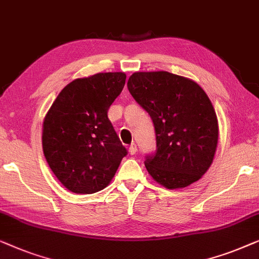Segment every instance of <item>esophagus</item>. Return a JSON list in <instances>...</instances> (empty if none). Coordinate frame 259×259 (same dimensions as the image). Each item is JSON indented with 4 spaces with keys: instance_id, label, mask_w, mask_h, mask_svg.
Returning a JSON list of instances; mask_svg holds the SVG:
<instances>
[{
    "instance_id": "esophagus-1",
    "label": "esophagus",
    "mask_w": 259,
    "mask_h": 259,
    "mask_svg": "<svg viewBox=\"0 0 259 259\" xmlns=\"http://www.w3.org/2000/svg\"><path fill=\"white\" fill-rule=\"evenodd\" d=\"M136 152H137V145L135 144V143H133L129 147V154L130 155H135V154H136Z\"/></svg>"
}]
</instances>
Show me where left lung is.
<instances>
[{
    "instance_id": "1",
    "label": "left lung",
    "mask_w": 259,
    "mask_h": 259,
    "mask_svg": "<svg viewBox=\"0 0 259 259\" xmlns=\"http://www.w3.org/2000/svg\"><path fill=\"white\" fill-rule=\"evenodd\" d=\"M128 89L154 122L157 148L144 162L150 176L171 190L198 181L218 143L217 116L205 92L167 71L135 72Z\"/></svg>"
}]
</instances>
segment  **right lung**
Instances as JSON below:
<instances>
[{"label":"right lung","instance_id":"add662e5","mask_svg":"<svg viewBox=\"0 0 259 259\" xmlns=\"http://www.w3.org/2000/svg\"><path fill=\"white\" fill-rule=\"evenodd\" d=\"M124 72H100L65 85L43 121V154L63 187L94 194L107 187L128 154L108 110L123 90Z\"/></svg>","mask_w":259,"mask_h":259}]
</instances>
